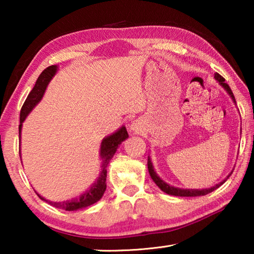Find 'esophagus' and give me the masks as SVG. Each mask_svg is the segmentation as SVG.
Wrapping results in <instances>:
<instances>
[{"label":"esophagus","mask_w":254,"mask_h":254,"mask_svg":"<svg viewBox=\"0 0 254 254\" xmlns=\"http://www.w3.org/2000/svg\"><path fill=\"white\" fill-rule=\"evenodd\" d=\"M130 130L132 132H137V131H139V127H137L136 123H132L130 126Z\"/></svg>","instance_id":"obj_1"}]
</instances>
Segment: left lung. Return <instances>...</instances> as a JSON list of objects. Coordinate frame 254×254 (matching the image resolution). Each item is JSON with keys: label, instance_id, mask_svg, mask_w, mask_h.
Wrapping results in <instances>:
<instances>
[{"label": "left lung", "instance_id": "8db88e82", "mask_svg": "<svg viewBox=\"0 0 254 254\" xmlns=\"http://www.w3.org/2000/svg\"><path fill=\"white\" fill-rule=\"evenodd\" d=\"M214 78L217 80V83L220 84L223 88L225 89L226 93L229 94L230 97L232 98V101L234 102V104H236L235 102V97L233 95V93H232L230 86L225 83V79L223 78V77L220 74H215ZM148 169H149V174L151 176V178L154 183H156L157 186L161 189L163 192H166V194L168 195H173V196H180V197H196V196H204V195H207L209 192H212L215 189H217L218 187L221 186V185L224 184L226 182V179L230 177L231 174L227 176V177L221 182L220 184H216L215 186L210 187V188H205V189H183V188H178V187H174V186H170L169 184H167L166 182H163V180L159 177L158 174L156 173V170L153 168V165L151 162V159L150 157H148Z\"/></svg>", "mask_w": 254, "mask_h": 254}]
</instances>
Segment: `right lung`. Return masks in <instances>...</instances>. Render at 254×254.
Here are the masks:
<instances>
[{
	"mask_svg": "<svg viewBox=\"0 0 254 254\" xmlns=\"http://www.w3.org/2000/svg\"><path fill=\"white\" fill-rule=\"evenodd\" d=\"M57 70H58L57 65L49 66L41 72L39 77H38L36 85H34L32 91L30 92L20 112V126H19L20 139H21V131H22V123L30 114V112H31L34 107L38 105V103L42 100V97L45 95L47 86H48V84L50 83V80L53 79V77L56 75ZM127 137H128V134H127V128L126 127L122 126L118 131H115L114 133H112V134L105 136L104 139L102 140L101 149H100V157L102 159V166H101L102 169H101L100 176H98V178L95 180V183H94L91 187H88L87 190L84 191L81 195L74 197V198L71 199L64 200V201H51V200L46 199L45 197L40 196L37 192L38 196L40 197V199L47 201V203L50 204L51 206H55V207L60 208V209L69 210V212L70 210H78L81 208L88 207V206L95 204L96 201H98L102 198V196L104 195V192L106 190V174H107L106 167L109 165L111 159L113 158L114 153L117 152L119 145L121 144L124 140H127ZM20 158H21V154H20Z\"/></svg>",
	"mask_w": 254,
	"mask_h": 254,
	"instance_id": "add662e5",
	"label": "right lung"
}]
</instances>
